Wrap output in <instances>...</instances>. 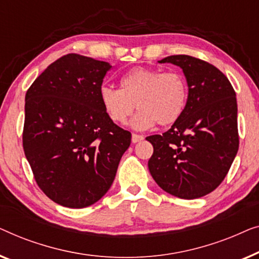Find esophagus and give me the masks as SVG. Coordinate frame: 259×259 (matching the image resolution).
I'll return each instance as SVG.
<instances>
[{
	"instance_id": "1",
	"label": "esophagus",
	"mask_w": 259,
	"mask_h": 259,
	"mask_svg": "<svg viewBox=\"0 0 259 259\" xmlns=\"http://www.w3.org/2000/svg\"><path fill=\"white\" fill-rule=\"evenodd\" d=\"M143 136L142 135H137V134H133V136H131V141H133V143H138V142L143 141Z\"/></svg>"
}]
</instances>
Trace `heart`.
Segmentation results:
<instances>
[{
    "mask_svg": "<svg viewBox=\"0 0 259 259\" xmlns=\"http://www.w3.org/2000/svg\"><path fill=\"white\" fill-rule=\"evenodd\" d=\"M100 101L109 118L125 124L134 114L135 129H150L171 125L183 114L188 101L187 79L180 71L162 72L159 69L138 67L121 79V89L104 85L100 89Z\"/></svg>",
    "mask_w": 259,
    "mask_h": 259,
    "instance_id": "b5f03b06",
    "label": "heart"
}]
</instances>
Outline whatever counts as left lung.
I'll return each mask as SVG.
<instances>
[{
	"instance_id": "1",
	"label": "left lung",
	"mask_w": 259,
	"mask_h": 259,
	"mask_svg": "<svg viewBox=\"0 0 259 259\" xmlns=\"http://www.w3.org/2000/svg\"><path fill=\"white\" fill-rule=\"evenodd\" d=\"M158 62L183 70L189 93L183 114L172 126L147 137L154 147L149 171L167 194L203 197L222 183L237 155L236 93L223 72L199 58L172 55Z\"/></svg>"
}]
</instances>
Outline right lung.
<instances>
[{
	"label": "right lung",
	"mask_w": 259,
	"mask_h": 259,
	"mask_svg": "<svg viewBox=\"0 0 259 259\" xmlns=\"http://www.w3.org/2000/svg\"><path fill=\"white\" fill-rule=\"evenodd\" d=\"M110 69L108 62L68 54L25 94V157L41 190L60 205L81 209L100 201L131 143L100 101Z\"/></svg>",
	"instance_id": "add662e5"
}]
</instances>
